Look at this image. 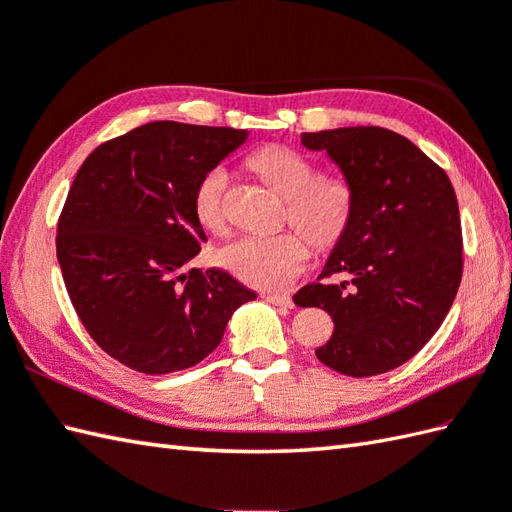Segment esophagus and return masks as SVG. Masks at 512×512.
Masks as SVG:
<instances>
[{
	"label": "esophagus",
	"mask_w": 512,
	"mask_h": 512,
	"mask_svg": "<svg viewBox=\"0 0 512 512\" xmlns=\"http://www.w3.org/2000/svg\"><path fill=\"white\" fill-rule=\"evenodd\" d=\"M264 301H268V303H272V305H277V307H292L290 294H270V292H266V294H264Z\"/></svg>",
	"instance_id": "obj_1"
}]
</instances>
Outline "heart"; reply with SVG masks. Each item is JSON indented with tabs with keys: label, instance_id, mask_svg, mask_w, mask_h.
I'll return each mask as SVG.
<instances>
[{
	"label": "heart",
	"instance_id": "heart-1",
	"mask_svg": "<svg viewBox=\"0 0 512 512\" xmlns=\"http://www.w3.org/2000/svg\"><path fill=\"white\" fill-rule=\"evenodd\" d=\"M261 181L285 198L283 220L299 228L272 235H244L220 251V264L233 277L264 290H279L292 283L310 259V239L320 251L334 248L347 237L358 211V192L340 174H316L305 154L285 146H266L248 157ZM229 172L211 165L196 181L192 194L194 216L202 229H227L224 192Z\"/></svg>",
	"mask_w": 512,
	"mask_h": 512
}]
</instances>
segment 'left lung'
Instances as JSON below:
<instances>
[{"label": "left lung", "instance_id": "1", "mask_svg": "<svg viewBox=\"0 0 512 512\" xmlns=\"http://www.w3.org/2000/svg\"><path fill=\"white\" fill-rule=\"evenodd\" d=\"M301 144L327 152L358 192V211L323 268L327 281L303 285L294 303L323 307L334 320V334L316 349L325 366L351 377L388 373L425 347L456 299V192L443 168L388 128L303 133Z\"/></svg>", "mask_w": 512, "mask_h": 512}]
</instances>
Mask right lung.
Listing matches in <instances>:
<instances>
[{
  "instance_id": "obj_1",
  "label": "right lung",
  "mask_w": 512,
  "mask_h": 512,
  "mask_svg": "<svg viewBox=\"0 0 512 512\" xmlns=\"http://www.w3.org/2000/svg\"><path fill=\"white\" fill-rule=\"evenodd\" d=\"M248 130L150 122L95 148L69 187L56 257L98 347L133 371L176 373L218 347L257 294L220 268L183 272L207 242L196 181Z\"/></svg>"
}]
</instances>
